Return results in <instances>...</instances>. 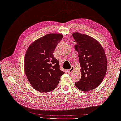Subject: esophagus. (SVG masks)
<instances>
[{"instance_id":"obj_1","label":"esophagus","mask_w":121,"mask_h":121,"mask_svg":"<svg viewBox=\"0 0 121 121\" xmlns=\"http://www.w3.org/2000/svg\"><path fill=\"white\" fill-rule=\"evenodd\" d=\"M74 67H72V68H71L70 69H69V71H68V72L69 73H72V72H73V71H74Z\"/></svg>"}]
</instances>
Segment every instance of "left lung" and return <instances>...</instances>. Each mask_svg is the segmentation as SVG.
<instances>
[{"label": "left lung", "mask_w": 121, "mask_h": 121, "mask_svg": "<svg viewBox=\"0 0 121 121\" xmlns=\"http://www.w3.org/2000/svg\"><path fill=\"white\" fill-rule=\"evenodd\" d=\"M77 42L74 48L78 52L82 77L75 82L80 91L88 92L101 84L107 70V59L101 44L93 37L80 33H73Z\"/></svg>", "instance_id": "obj_1"}]
</instances>
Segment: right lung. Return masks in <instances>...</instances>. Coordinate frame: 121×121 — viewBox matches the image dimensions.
Listing matches in <instances>:
<instances>
[{
    "label": "right lung",
    "instance_id": "obj_1",
    "mask_svg": "<svg viewBox=\"0 0 121 121\" xmlns=\"http://www.w3.org/2000/svg\"><path fill=\"white\" fill-rule=\"evenodd\" d=\"M61 34H49L37 39L29 45L24 59L25 74L31 86L39 92H49L58 85L64 74L59 69V62L53 55Z\"/></svg>",
    "mask_w": 121,
    "mask_h": 121
}]
</instances>
